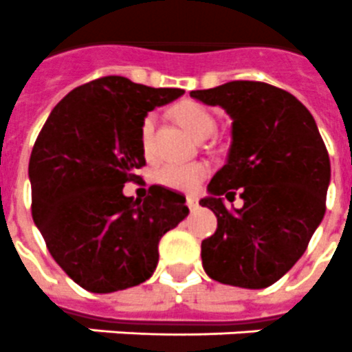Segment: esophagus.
<instances>
[{"instance_id":"34e87169","label":"esophagus","mask_w":352,"mask_h":352,"mask_svg":"<svg viewBox=\"0 0 352 352\" xmlns=\"http://www.w3.org/2000/svg\"><path fill=\"white\" fill-rule=\"evenodd\" d=\"M186 204H188V208H190L191 211H197V209H199V200L195 199V197H188V199H186Z\"/></svg>"}]
</instances>
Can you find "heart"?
<instances>
[{
	"mask_svg": "<svg viewBox=\"0 0 352 352\" xmlns=\"http://www.w3.org/2000/svg\"><path fill=\"white\" fill-rule=\"evenodd\" d=\"M173 118L177 123L191 134L195 140H206L217 129V121L206 107L195 102H182L173 109ZM155 129V114H146L141 123V146L143 152H150L152 134ZM209 168L202 162L197 164H164L157 171V181L166 188L177 191H195L200 182L208 177Z\"/></svg>",
	"mask_w": 352,
	"mask_h": 352,
	"instance_id": "b5f03b06",
	"label": "heart"
}]
</instances>
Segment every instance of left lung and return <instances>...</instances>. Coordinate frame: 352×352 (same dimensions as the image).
Returning a JSON list of instances; mask_svg holds the SVG:
<instances>
[{"mask_svg":"<svg viewBox=\"0 0 352 352\" xmlns=\"http://www.w3.org/2000/svg\"><path fill=\"white\" fill-rule=\"evenodd\" d=\"M190 94L232 120L226 164L200 200L218 220L202 241V267L223 285L267 288L299 261L324 218L326 144L308 109L274 85L236 80ZM236 192L244 208L229 212L223 199Z\"/></svg>","mask_w":352,"mask_h":352,"instance_id":"8db88e82","label":"left lung"}]
</instances>
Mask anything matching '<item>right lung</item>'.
<instances>
[{"label":"right lung","mask_w":352,"mask_h":352,"mask_svg":"<svg viewBox=\"0 0 352 352\" xmlns=\"http://www.w3.org/2000/svg\"><path fill=\"white\" fill-rule=\"evenodd\" d=\"M182 89L105 76L66 94L32 150V217L58 267L84 290L112 294L150 279L159 241L190 214L182 195H123L146 164L141 123Z\"/></svg>","instance_id":"1"}]
</instances>
